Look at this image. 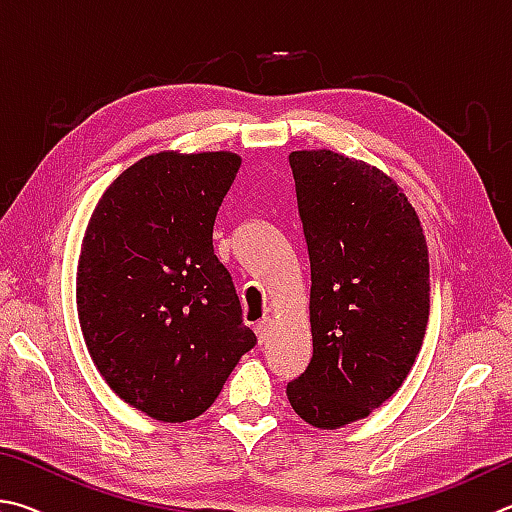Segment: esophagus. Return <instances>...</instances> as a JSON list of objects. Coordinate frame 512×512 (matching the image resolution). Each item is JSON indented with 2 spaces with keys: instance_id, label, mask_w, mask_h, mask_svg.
Segmentation results:
<instances>
[{
  "instance_id": "obj_1",
  "label": "esophagus",
  "mask_w": 512,
  "mask_h": 512,
  "mask_svg": "<svg viewBox=\"0 0 512 512\" xmlns=\"http://www.w3.org/2000/svg\"><path fill=\"white\" fill-rule=\"evenodd\" d=\"M270 328H272V321L270 319H261L258 321V324L254 326V333H256V339H258V344H263L265 339H267V335H270Z\"/></svg>"
}]
</instances>
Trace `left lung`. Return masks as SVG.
<instances>
[{
	"label": "left lung",
	"mask_w": 512,
	"mask_h": 512,
	"mask_svg": "<svg viewBox=\"0 0 512 512\" xmlns=\"http://www.w3.org/2000/svg\"><path fill=\"white\" fill-rule=\"evenodd\" d=\"M310 256L312 357L288 382L319 429L369 416L407 378L429 319V258L405 193L333 150L290 155Z\"/></svg>",
	"instance_id": "1"
}]
</instances>
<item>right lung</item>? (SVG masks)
I'll list each match as a JSON object with an SVG mask.
<instances>
[{"label":"right lung","instance_id":"add662e5","mask_svg":"<svg viewBox=\"0 0 512 512\" xmlns=\"http://www.w3.org/2000/svg\"><path fill=\"white\" fill-rule=\"evenodd\" d=\"M238 168L233 152L143 157L87 224L76 281L87 351L116 396L164 423L209 409L256 346L213 254L215 215Z\"/></svg>","mask_w":512,"mask_h":512}]
</instances>
